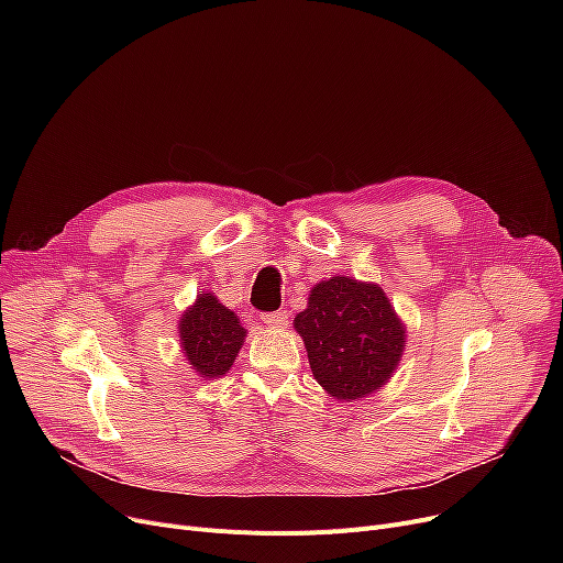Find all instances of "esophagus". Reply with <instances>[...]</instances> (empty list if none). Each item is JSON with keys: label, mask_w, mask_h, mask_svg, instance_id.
I'll return each mask as SVG.
<instances>
[{"label": "esophagus", "mask_w": 563, "mask_h": 563, "mask_svg": "<svg viewBox=\"0 0 563 563\" xmlns=\"http://www.w3.org/2000/svg\"><path fill=\"white\" fill-rule=\"evenodd\" d=\"M266 327L272 329H285L287 327V312L285 310H278V312H266L260 317Z\"/></svg>", "instance_id": "34e87169"}]
</instances>
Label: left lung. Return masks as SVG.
I'll return each mask as SVG.
<instances>
[{
    "instance_id": "1",
    "label": "left lung",
    "mask_w": 563,
    "mask_h": 563,
    "mask_svg": "<svg viewBox=\"0 0 563 563\" xmlns=\"http://www.w3.org/2000/svg\"><path fill=\"white\" fill-rule=\"evenodd\" d=\"M312 376L338 401H356L388 386L406 349V327L376 283L333 276L310 289L294 317Z\"/></svg>"
}]
</instances>
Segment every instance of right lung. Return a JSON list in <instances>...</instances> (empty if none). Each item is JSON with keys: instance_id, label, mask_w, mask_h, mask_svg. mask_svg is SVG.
Masks as SVG:
<instances>
[{"instance_id": "obj_1", "label": "right lung", "mask_w": 563, "mask_h": 563, "mask_svg": "<svg viewBox=\"0 0 563 563\" xmlns=\"http://www.w3.org/2000/svg\"><path fill=\"white\" fill-rule=\"evenodd\" d=\"M177 331L185 361L202 380L225 376L246 340V329L240 319L212 291L198 294L183 312Z\"/></svg>"}]
</instances>
